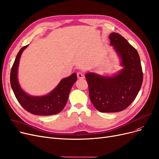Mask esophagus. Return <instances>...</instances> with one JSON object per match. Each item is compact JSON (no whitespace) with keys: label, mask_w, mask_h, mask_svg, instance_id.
Listing matches in <instances>:
<instances>
[{"label":"esophagus","mask_w":159,"mask_h":159,"mask_svg":"<svg viewBox=\"0 0 159 159\" xmlns=\"http://www.w3.org/2000/svg\"><path fill=\"white\" fill-rule=\"evenodd\" d=\"M76 75H77L78 79H84V74L83 72H78Z\"/></svg>","instance_id":"34e87169"}]
</instances>
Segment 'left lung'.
Wrapping results in <instances>:
<instances>
[{
    "mask_svg": "<svg viewBox=\"0 0 159 159\" xmlns=\"http://www.w3.org/2000/svg\"><path fill=\"white\" fill-rule=\"evenodd\" d=\"M109 39L121 59L124 69L112 76H100L94 73L85 75L91 102L97 110L106 113L126 109L139 93L143 79L137 50L119 34L111 33Z\"/></svg>",
    "mask_w": 159,
    "mask_h": 159,
    "instance_id": "left-lung-1",
    "label": "left lung"
}]
</instances>
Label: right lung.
<instances>
[{"label": "right lung", "mask_w": 159, "mask_h": 159, "mask_svg": "<svg viewBox=\"0 0 159 159\" xmlns=\"http://www.w3.org/2000/svg\"><path fill=\"white\" fill-rule=\"evenodd\" d=\"M28 45L19 51L11 69V84L14 95L20 105L30 113L38 116L57 114L63 110L66 104L70 89L77 79L76 74L73 73L61 80L56 88L47 95L31 96L27 94L19 85L17 74L20 56Z\"/></svg>", "instance_id": "add662e5"}]
</instances>
